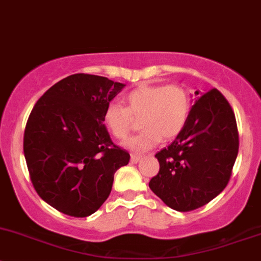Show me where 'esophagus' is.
Masks as SVG:
<instances>
[{
	"instance_id": "esophagus-1",
	"label": "esophagus",
	"mask_w": 261,
	"mask_h": 261,
	"mask_svg": "<svg viewBox=\"0 0 261 261\" xmlns=\"http://www.w3.org/2000/svg\"><path fill=\"white\" fill-rule=\"evenodd\" d=\"M139 160H141V155H137V154H132L130 155V162L132 163L139 162Z\"/></svg>"
}]
</instances>
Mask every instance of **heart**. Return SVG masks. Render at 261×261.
Wrapping results in <instances>:
<instances>
[{
  "instance_id": "heart-1",
  "label": "heart",
  "mask_w": 261,
  "mask_h": 261,
  "mask_svg": "<svg viewBox=\"0 0 261 261\" xmlns=\"http://www.w3.org/2000/svg\"><path fill=\"white\" fill-rule=\"evenodd\" d=\"M124 106L111 103L103 113V124L117 139L129 136L133 119L142 132L125 142L134 152H146L161 139H172L184 130L191 111L189 91L179 84L142 85L124 96Z\"/></svg>"
}]
</instances>
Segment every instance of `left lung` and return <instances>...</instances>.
Returning a JSON list of instances; mask_svg holds the SVG:
<instances>
[{"instance_id": "left-lung-1", "label": "left lung", "mask_w": 261, "mask_h": 261, "mask_svg": "<svg viewBox=\"0 0 261 261\" xmlns=\"http://www.w3.org/2000/svg\"><path fill=\"white\" fill-rule=\"evenodd\" d=\"M184 130L155 154L149 189L176 211L202 207L227 186L239 152L235 114L217 89L200 94Z\"/></svg>"}]
</instances>
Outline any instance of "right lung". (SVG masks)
I'll list each match as a JSON object with an SVG mask.
<instances>
[{"mask_svg":"<svg viewBox=\"0 0 261 261\" xmlns=\"http://www.w3.org/2000/svg\"><path fill=\"white\" fill-rule=\"evenodd\" d=\"M124 88L108 77L74 74L50 88L26 123L23 153L37 195L63 214L87 217L112 191L129 153L115 146L103 113Z\"/></svg>","mask_w":261,"mask_h":261,"instance_id":"1","label":"right lung"}]
</instances>
